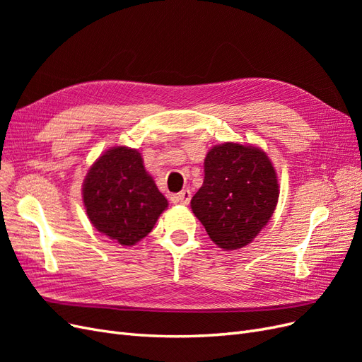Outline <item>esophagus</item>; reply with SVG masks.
Segmentation results:
<instances>
[{
  "label": "esophagus",
  "instance_id": "esophagus-1",
  "mask_svg": "<svg viewBox=\"0 0 362 362\" xmlns=\"http://www.w3.org/2000/svg\"><path fill=\"white\" fill-rule=\"evenodd\" d=\"M190 198H192V193L189 189H185L177 194H172L170 196V201L173 204H182V205H187L190 202Z\"/></svg>",
  "mask_w": 362,
  "mask_h": 362
}]
</instances>
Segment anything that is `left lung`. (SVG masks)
I'll return each mask as SVG.
<instances>
[{"label":"left lung","instance_id":"obj_1","mask_svg":"<svg viewBox=\"0 0 362 362\" xmlns=\"http://www.w3.org/2000/svg\"><path fill=\"white\" fill-rule=\"evenodd\" d=\"M204 172L192 211L218 247H245L267 225L278 204L279 184L270 158L257 146L226 141L208 151Z\"/></svg>","mask_w":362,"mask_h":362}]
</instances>
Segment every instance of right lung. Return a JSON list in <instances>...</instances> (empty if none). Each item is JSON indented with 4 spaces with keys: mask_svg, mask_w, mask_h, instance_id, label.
I'll return each instance as SVG.
<instances>
[{
    "mask_svg": "<svg viewBox=\"0 0 362 362\" xmlns=\"http://www.w3.org/2000/svg\"><path fill=\"white\" fill-rule=\"evenodd\" d=\"M83 202L98 231L124 246L146 237L168 208L140 152L127 146L110 148L92 164L83 182Z\"/></svg>",
    "mask_w": 362,
    "mask_h": 362,
    "instance_id": "right-lung-1",
    "label": "right lung"
}]
</instances>
